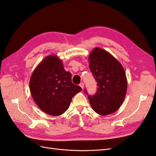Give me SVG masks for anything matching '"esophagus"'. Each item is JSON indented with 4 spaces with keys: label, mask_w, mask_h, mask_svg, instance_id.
Returning <instances> with one entry per match:
<instances>
[{
    "label": "esophagus",
    "mask_w": 156,
    "mask_h": 156,
    "mask_svg": "<svg viewBox=\"0 0 156 156\" xmlns=\"http://www.w3.org/2000/svg\"><path fill=\"white\" fill-rule=\"evenodd\" d=\"M80 87L82 89L84 88V84L83 82H81V83L80 84Z\"/></svg>",
    "instance_id": "obj_1"
}]
</instances>
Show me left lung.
Wrapping results in <instances>:
<instances>
[{
  "label": "left lung",
  "instance_id": "8db88e82",
  "mask_svg": "<svg viewBox=\"0 0 156 156\" xmlns=\"http://www.w3.org/2000/svg\"><path fill=\"white\" fill-rule=\"evenodd\" d=\"M88 61L98 87L96 94L88 97L91 107L100 115L113 113L121 107L127 93L125 69L110 53L99 48L90 52Z\"/></svg>",
  "mask_w": 156,
  "mask_h": 156
}]
</instances>
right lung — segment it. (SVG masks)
Segmentation results:
<instances>
[{
    "label": "right lung",
    "mask_w": 156,
    "mask_h": 156,
    "mask_svg": "<svg viewBox=\"0 0 156 156\" xmlns=\"http://www.w3.org/2000/svg\"><path fill=\"white\" fill-rule=\"evenodd\" d=\"M29 89L35 104L42 111L59 116L67 111L73 97L82 90L72 82V74L66 72L57 55H49L34 69Z\"/></svg>",
    "instance_id": "right-lung-1"
}]
</instances>
